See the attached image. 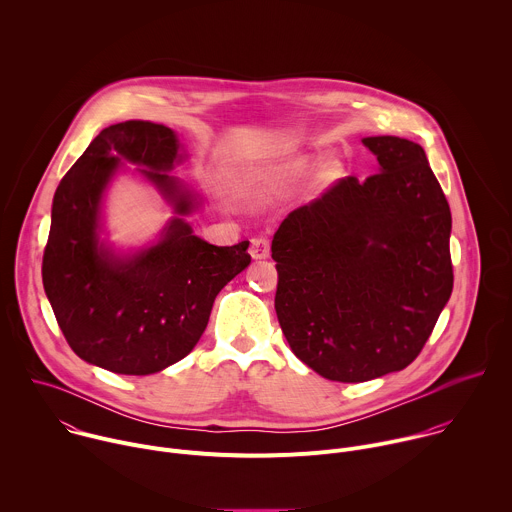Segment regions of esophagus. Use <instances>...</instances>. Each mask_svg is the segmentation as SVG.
I'll return each mask as SVG.
<instances>
[{
    "label": "esophagus",
    "instance_id": "34e87169",
    "mask_svg": "<svg viewBox=\"0 0 512 512\" xmlns=\"http://www.w3.org/2000/svg\"><path fill=\"white\" fill-rule=\"evenodd\" d=\"M271 253V243L267 237H257L251 241V257L253 259H267Z\"/></svg>",
    "mask_w": 512,
    "mask_h": 512
}]
</instances>
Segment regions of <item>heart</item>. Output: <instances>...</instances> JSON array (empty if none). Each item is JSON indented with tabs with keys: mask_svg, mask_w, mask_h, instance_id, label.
Segmentation results:
<instances>
[{
	"mask_svg": "<svg viewBox=\"0 0 512 512\" xmlns=\"http://www.w3.org/2000/svg\"><path fill=\"white\" fill-rule=\"evenodd\" d=\"M305 170V162H301V160H297V162H289V164H285V166H281L279 170H277V179H287V177H297V175H301Z\"/></svg>",
	"mask_w": 512,
	"mask_h": 512,
	"instance_id": "heart-1",
	"label": "heart"
}]
</instances>
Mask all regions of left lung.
Returning a JSON list of instances; mask_svg holds the SVG:
<instances>
[{
	"instance_id": "left-lung-1",
	"label": "left lung",
	"mask_w": 512,
	"mask_h": 512,
	"mask_svg": "<svg viewBox=\"0 0 512 512\" xmlns=\"http://www.w3.org/2000/svg\"><path fill=\"white\" fill-rule=\"evenodd\" d=\"M380 173L339 179L273 235L275 311L293 354L333 382L410 366L450 299L452 217L420 144L370 136Z\"/></svg>"
}]
</instances>
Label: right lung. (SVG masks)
I'll return each mask as SVG.
<instances>
[{
  "label": "right lung",
  "mask_w": 512,
  "mask_h": 512,
  "mask_svg": "<svg viewBox=\"0 0 512 512\" xmlns=\"http://www.w3.org/2000/svg\"><path fill=\"white\" fill-rule=\"evenodd\" d=\"M179 140L164 124L126 120L104 128L60 181L42 261L56 321L78 358L124 376H146L183 360L201 339L217 293L249 263V241L211 245L183 219L126 259L98 243L100 199L120 160L187 215L193 199L175 177Z\"/></svg>",
  "instance_id": "obj_1"
}]
</instances>
